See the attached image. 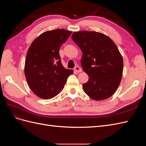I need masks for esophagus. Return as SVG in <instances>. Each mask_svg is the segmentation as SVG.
Segmentation results:
<instances>
[{
    "mask_svg": "<svg viewBox=\"0 0 146 146\" xmlns=\"http://www.w3.org/2000/svg\"><path fill=\"white\" fill-rule=\"evenodd\" d=\"M74 70L77 72H81L82 71V69L80 67H79V66H76V67H75Z\"/></svg>",
    "mask_w": 146,
    "mask_h": 146,
    "instance_id": "34e87169",
    "label": "esophagus"
}]
</instances>
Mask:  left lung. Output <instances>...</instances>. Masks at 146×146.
Listing matches in <instances>:
<instances>
[{
    "label": "left lung",
    "instance_id": "8db88e82",
    "mask_svg": "<svg viewBox=\"0 0 146 146\" xmlns=\"http://www.w3.org/2000/svg\"><path fill=\"white\" fill-rule=\"evenodd\" d=\"M71 38L82 52L81 64L89 77L83 91L95 100L109 98L117 89L123 72L122 56L115 43L107 35L90 31L74 32Z\"/></svg>",
    "mask_w": 146,
    "mask_h": 146
}]
</instances>
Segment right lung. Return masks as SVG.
<instances>
[{
    "mask_svg": "<svg viewBox=\"0 0 146 146\" xmlns=\"http://www.w3.org/2000/svg\"><path fill=\"white\" fill-rule=\"evenodd\" d=\"M72 32L47 31L31 44L26 56L24 73L30 89L39 98L50 99L63 89L73 70L63 67L59 50Z\"/></svg>",
    "mask_w": 146,
    "mask_h": 146,
    "instance_id": "add662e5",
    "label": "right lung"
}]
</instances>
